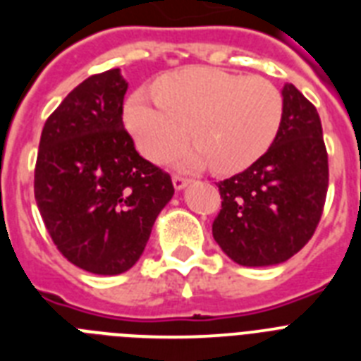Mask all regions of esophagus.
Returning <instances> with one entry per match:
<instances>
[{
  "label": "esophagus",
  "instance_id": "34e87169",
  "mask_svg": "<svg viewBox=\"0 0 361 361\" xmlns=\"http://www.w3.org/2000/svg\"><path fill=\"white\" fill-rule=\"evenodd\" d=\"M172 183H174L176 191H181V189H185L189 185V180L183 178V176H172Z\"/></svg>",
  "mask_w": 361,
  "mask_h": 361
}]
</instances>
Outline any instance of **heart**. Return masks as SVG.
Returning <instances> with one entry per match:
<instances>
[{
	"instance_id": "heart-1",
	"label": "heart",
	"mask_w": 361,
	"mask_h": 361,
	"mask_svg": "<svg viewBox=\"0 0 361 361\" xmlns=\"http://www.w3.org/2000/svg\"><path fill=\"white\" fill-rule=\"evenodd\" d=\"M283 120V95L260 76L212 67L178 71L155 95L138 92L125 106V125L146 157L163 159L187 135L192 146L176 159L191 169L234 174L268 152Z\"/></svg>"
}]
</instances>
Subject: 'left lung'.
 Instances as JSON below:
<instances>
[{
  "label": "left lung",
  "mask_w": 361,
  "mask_h": 361,
  "mask_svg": "<svg viewBox=\"0 0 361 361\" xmlns=\"http://www.w3.org/2000/svg\"><path fill=\"white\" fill-rule=\"evenodd\" d=\"M283 120L274 144L247 170L221 181L223 198L214 238L240 266L286 262L319 225L328 192L319 112L292 84H285Z\"/></svg>",
  "instance_id": "1"
}]
</instances>
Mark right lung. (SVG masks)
Listing matches in <instances>:
<instances>
[{"instance_id":"1","label":"right lung","mask_w":361,"mask_h":361,"mask_svg":"<svg viewBox=\"0 0 361 361\" xmlns=\"http://www.w3.org/2000/svg\"><path fill=\"white\" fill-rule=\"evenodd\" d=\"M127 86L120 69L78 84L42 127L37 155L35 200L48 234L95 275L138 262L174 195L170 176L140 157L123 129Z\"/></svg>"}]
</instances>
